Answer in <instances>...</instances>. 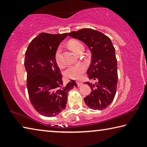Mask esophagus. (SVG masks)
I'll use <instances>...</instances> for the list:
<instances>
[{
    "mask_svg": "<svg viewBox=\"0 0 147 147\" xmlns=\"http://www.w3.org/2000/svg\"><path fill=\"white\" fill-rule=\"evenodd\" d=\"M76 84H77V85H78V86H81L82 84H83V82L82 81H77L76 82Z\"/></svg>",
    "mask_w": 147,
    "mask_h": 147,
    "instance_id": "obj_1",
    "label": "esophagus"
}]
</instances>
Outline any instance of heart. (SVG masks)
Returning a JSON list of instances; mask_svg holds the SVG:
<instances>
[{
	"label": "heart",
	"instance_id": "obj_1",
	"mask_svg": "<svg viewBox=\"0 0 147 147\" xmlns=\"http://www.w3.org/2000/svg\"><path fill=\"white\" fill-rule=\"evenodd\" d=\"M69 45L74 53H79L81 49L84 48L83 45L80 42L76 40H73L69 42ZM55 59L56 63L59 67L63 66L64 65V60L62 56V48L61 46L57 48L55 53ZM86 70V65L84 63H77L69 66L65 72V74L69 78L77 80L80 78L84 71Z\"/></svg>",
	"mask_w": 147,
	"mask_h": 147
}]
</instances>
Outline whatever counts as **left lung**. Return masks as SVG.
I'll return each mask as SVG.
<instances>
[{
    "label": "left lung",
    "instance_id": "obj_1",
    "mask_svg": "<svg viewBox=\"0 0 147 147\" xmlns=\"http://www.w3.org/2000/svg\"><path fill=\"white\" fill-rule=\"evenodd\" d=\"M69 36L84 42L91 53V63L87 74L89 79L97 82L86 83L91 91L84 98V102L94 110L106 108L115 97L118 80L117 61L112 42L102 32L91 28L71 32Z\"/></svg>",
    "mask_w": 147,
    "mask_h": 147
}]
</instances>
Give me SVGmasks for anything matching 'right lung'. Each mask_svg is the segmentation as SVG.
<instances>
[{"label":"right lung","mask_w":147,"mask_h":147,"mask_svg":"<svg viewBox=\"0 0 147 147\" xmlns=\"http://www.w3.org/2000/svg\"><path fill=\"white\" fill-rule=\"evenodd\" d=\"M68 33L39 34L25 53L27 89L32 106L41 115L51 117L65 109L69 91L77 88L71 80L63 85L62 75L55 59V53Z\"/></svg>","instance_id":"obj_1"}]
</instances>
